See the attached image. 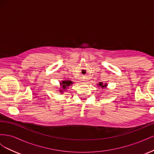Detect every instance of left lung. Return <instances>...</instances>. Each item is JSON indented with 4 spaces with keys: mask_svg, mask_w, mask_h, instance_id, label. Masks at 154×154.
<instances>
[{
    "mask_svg": "<svg viewBox=\"0 0 154 154\" xmlns=\"http://www.w3.org/2000/svg\"><path fill=\"white\" fill-rule=\"evenodd\" d=\"M107 83H103V82H99V83H97V86H98V87H101V88H106L107 87Z\"/></svg>",
    "mask_w": 154,
    "mask_h": 154,
    "instance_id": "obj_1",
    "label": "left lung"
}]
</instances>
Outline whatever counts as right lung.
Listing matches in <instances>:
<instances>
[{
	"instance_id": "obj_1",
	"label": "right lung",
	"mask_w": 154,
	"mask_h": 154,
	"mask_svg": "<svg viewBox=\"0 0 154 154\" xmlns=\"http://www.w3.org/2000/svg\"><path fill=\"white\" fill-rule=\"evenodd\" d=\"M60 87H61L62 89H60V92L61 93H63L64 91H66V90L67 89V88L70 86L72 85V84L73 83L72 82L70 81V80H64L62 81V82H60Z\"/></svg>"
}]
</instances>
